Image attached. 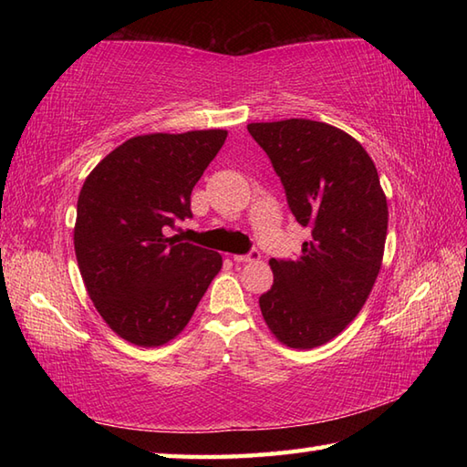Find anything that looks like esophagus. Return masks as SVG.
Wrapping results in <instances>:
<instances>
[{
	"label": "esophagus",
	"instance_id": "1",
	"mask_svg": "<svg viewBox=\"0 0 467 467\" xmlns=\"http://www.w3.org/2000/svg\"><path fill=\"white\" fill-rule=\"evenodd\" d=\"M259 256H261L259 253L253 251V253H249V254H234L233 261H234V263H253V261L259 259Z\"/></svg>",
	"mask_w": 467,
	"mask_h": 467
}]
</instances>
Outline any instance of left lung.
<instances>
[{
	"label": "left lung",
	"mask_w": 467,
	"mask_h": 467,
	"mask_svg": "<svg viewBox=\"0 0 467 467\" xmlns=\"http://www.w3.org/2000/svg\"><path fill=\"white\" fill-rule=\"evenodd\" d=\"M281 176L291 211L313 239L296 261L269 265L263 319L276 341L313 349L335 339L369 296L387 239V198L365 148L341 128L291 118L246 126Z\"/></svg>",
	"instance_id": "1"
}]
</instances>
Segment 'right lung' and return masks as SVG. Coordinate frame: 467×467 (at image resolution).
Returning a JSON list of instances; mask_svg holds the SVG:
<instances>
[{
    "mask_svg": "<svg viewBox=\"0 0 467 467\" xmlns=\"http://www.w3.org/2000/svg\"><path fill=\"white\" fill-rule=\"evenodd\" d=\"M226 134L134 136L84 181L74 224L78 269L96 311L128 343L176 339L221 271V254L164 231L192 216V188Z\"/></svg>",
    "mask_w": 467,
    "mask_h": 467,
    "instance_id": "obj_1",
    "label": "right lung"
}]
</instances>
